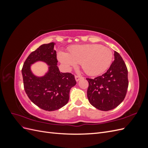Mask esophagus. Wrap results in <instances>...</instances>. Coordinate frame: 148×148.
<instances>
[{
    "mask_svg": "<svg viewBox=\"0 0 148 148\" xmlns=\"http://www.w3.org/2000/svg\"><path fill=\"white\" fill-rule=\"evenodd\" d=\"M75 79H76V81H77V82H78L80 79L83 78V77H80V76H78V75H75Z\"/></svg>",
    "mask_w": 148,
    "mask_h": 148,
    "instance_id": "34e87169",
    "label": "esophagus"
}]
</instances>
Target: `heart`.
Masks as SVG:
<instances>
[{
	"mask_svg": "<svg viewBox=\"0 0 148 148\" xmlns=\"http://www.w3.org/2000/svg\"><path fill=\"white\" fill-rule=\"evenodd\" d=\"M69 53L60 52L58 57L66 69L77 63L81 64L89 75L102 73L110 66L112 60V52L109 48L101 44H92L73 46L69 49Z\"/></svg>",
	"mask_w": 148,
	"mask_h": 148,
	"instance_id": "1",
	"label": "heart"
}]
</instances>
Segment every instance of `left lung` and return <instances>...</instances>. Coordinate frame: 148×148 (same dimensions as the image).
Wrapping results in <instances>:
<instances>
[{
  "label": "left lung",
  "instance_id": "left-lung-1",
  "mask_svg": "<svg viewBox=\"0 0 148 148\" xmlns=\"http://www.w3.org/2000/svg\"><path fill=\"white\" fill-rule=\"evenodd\" d=\"M86 79L89 83L88 101L96 109L110 110L124 100L128 86V70L117 52H114V61L107 72L94 79Z\"/></svg>",
  "mask_w": 148,
  "mask_h": 148
}]
</instances>
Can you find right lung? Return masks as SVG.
Wrapping results in <instances>:
<instances>
[{
  "label": "right lung",
  "mask_w": 148,
  "mask_h": 148,
  "mask_svg": "<svg viewBox=\"0 0 148 148\" xmlns=\"http://www.w3.org/2000/svg\"><path fill=\"white\" fill-rule=\"evenodd\" d=\"M54 45L51 42L39 46L29 55L21 70L28 97L39 108L47 111L56 110L66 105L70 89L77 83L73 75L59 71ZM38 61L49 65V70L43 77H36L30 70V65Z\"/></svg>",
  "instance_id": "1"
}]
</instances>
